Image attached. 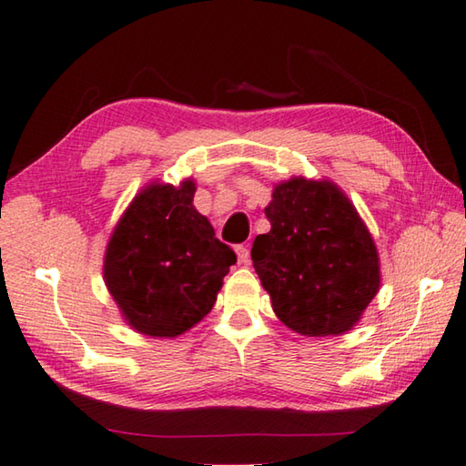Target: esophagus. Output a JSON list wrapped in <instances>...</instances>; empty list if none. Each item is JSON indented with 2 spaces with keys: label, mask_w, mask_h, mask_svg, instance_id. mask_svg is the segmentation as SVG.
Returning a JSON list of instances; mask_svg holds the SVG:
<instances>
[{
  "label": "esophagus",
  "mask_w": 466,
  "mask_h": 466,
  "mask_svg": "<svg viewBox=\"0 0 466 466\" xmlns=\"http://www.w3.org/2000/svg\"><path fill=\"white\" fill-rule=\"evenodd\" d=\"M234 250H236V257H238L240 265H248V260H250L248 247H244V244H238V247H236Z\"/></svg>",
  "instance_id": "1"
}]
</instances>
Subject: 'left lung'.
Segmentation results:
<instances>
[{
  "mask_svg": "<svg viewBox=\"0 0 466 466\" xmlns=\"http://www.w3.org/2000/svg\"><path fill=\"white\" fill-rule=\"evenodd\" d=\"M270 222L250 257L277 318L303 336L344 334L379 291V252L359 211L332 181L275 185Z\"/></svg>",
  "mask_w": 466,
  "mask_h": 466,
  "instance_id": "left-lung-1",
  "label": "left lung"
}]
</instances>
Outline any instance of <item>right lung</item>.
Listing matches in <instances>:
<instances>
[{
  "instance_id": "right-lung-1",
  "label": "right lung",
  "mask_w": 466,
  "mask_h": 466,
  "mask_svg": "<svg viewBox=\"0 0 466 466\" xmlns=\"http://www.w3.org/2000/svg\"><path fill=\"white\" fill-rule=\"evenodd\" d=\"M196 183H152L134 198L107 242L104 279L140 334L173 338L208 316L236 262L193 208Z\"/></svg>"
}]
</instances>
